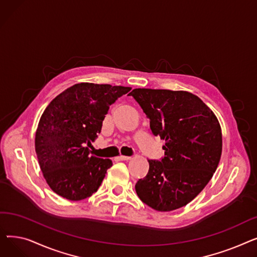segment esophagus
Here are the masks:
<instances>
[{
	"mask_svg": "<svg viewBox=\"0 0 257 257\" xmlns=\"http://www.w3.org/2000/svg\"><path fill=\"white\" fill-rule=\"evenodd\" d=\"M116 159H117V160H129V159H131V157H130V156L119 155V156H117V157H116Z\"/></svg>",
	"mask_w": 257,
	"mask_h": 257,
	"instance_id": "esophagus-1",
	"label": "esophagus"
}]
</instances>
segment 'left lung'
Returning <instances> with one entry per match:
<instances>
[{
	"mask_svg": "<svg viewBox=\"0 0 257 257\" xmlns=\"http://www.w3.org/2000/svg\"><path fill=\"white\" fill-rule=\"evenodd\" d=\"M150 118L155 137L166 142L165 157L149 161L136 184L140 199L157 211L194 200L211 179L222 154V130L210 108L184 90L136 88L130 92Z\"/></svg>",
	"mask_w": 257,
	"mask_h": 257,
	"instance_id": "left-lung-1",
	"label": "left lung"
}]
</instances>
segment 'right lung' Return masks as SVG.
Returning <instances> with one entry per match:
<instances>
[{
	"label": "right lung",
	"instance_id": "obj_1",
	"mask_svg": "<svg viewBox=\"0 0 257 257\" xmlns=\"http://www.w3.org/2000/svg\"><path fill=\"white\" fill-rule=\"evenodd\" d=\"M130 89L82 82L47 106L36 129L35 152L54 193L80 201L98 191L112 161L90 155L88 147L101 132L109 106Z\"/></svg>",
	"mask_w": 257,
	"mask_h": 257
}]
</instances>
